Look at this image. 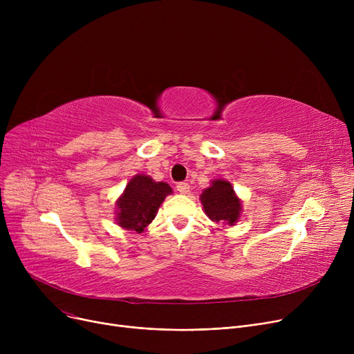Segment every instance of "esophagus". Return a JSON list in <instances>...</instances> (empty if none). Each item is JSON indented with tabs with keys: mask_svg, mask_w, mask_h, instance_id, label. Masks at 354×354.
Wrapping results in <instances>:
<instances>
[{
	"mask_svg": "<svg viewBox=\"0 0 354 354\" xmlns=\"http://www.w3.org/2000/svg\"><path fill=\"white\" fill-rule=\"evenodd\" d=\"M176 189L179 191V194L187 195V194L189 192V183H187V182H179V183L176 185Z\"/></svg>",
	"mask_w": 354,
	"mask_h": 354,
	"instance_id": "1",
	"label": "esophagus"
}]
</instances>
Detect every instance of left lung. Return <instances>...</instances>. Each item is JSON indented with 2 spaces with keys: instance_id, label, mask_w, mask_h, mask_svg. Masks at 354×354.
<instances>
[{
  "instance_id": "obj_1",
  "label": "left lung",
  "mask_w": 354,
  "mask_h": 354,
  "mask_svg": "<svg viewBox=\"0 0 354 354\" xmlns=\"http://www.w3.org/2000/svg\"><path fill=\"white\" fill-rule=\"evenodd\" d=\"M201 202L205 214L215 222L235 225L241 216V201L235 195L232 185L224 179H215L209 188L201 194Z\"/></svg>"
}]
</instances>
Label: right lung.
Here are the masks:
<instances>
[{
  "label": "right lung",
  "mask_w": 354,
  "mask_h": 354,
  "mask_svg": "<svg viewBox=\"0 0 354 354\" xmlns=\"http://www.w3.org/2000/svg\"><path fill=\"white\" fill-rule=\"evenodd\" d=\"M169 194L172 188L165 182H155L147 175L133 176L116 202L118 225L127 231L143 232Z\"/></svg>",
  "instance_id": "right-lung-1"
}]
</instances>
